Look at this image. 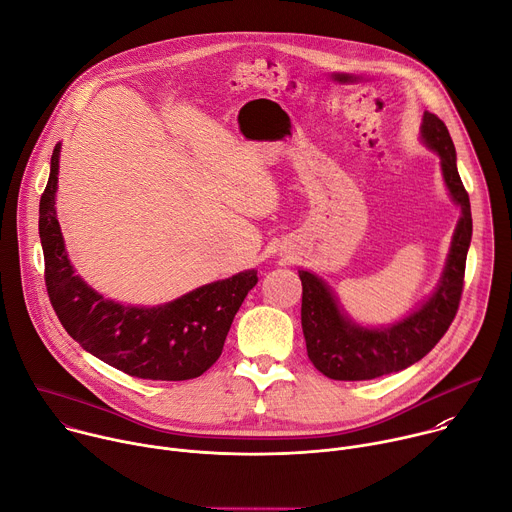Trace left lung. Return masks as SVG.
Listing matches in <instances>:
<instances>
[{
    "mask_svg": "<svg viewBox=\"0 0 512 512\" xmlns=\"http://www.w3.org/2000/svg\"><path fill=\"white\" fill-rule=\"evenodd\" d=\"M421 139L442 160V174L462 208L440 285L419 310L389 328H362L342 316L328 285L310 271L302 279V330L314 367L334 381H369L411 367L454 322L464 289L466 255L472 239L470 198L456 168V148L446 123L423 113Z\"/></svg>",
    "mask_w": 512,
    "mask_h": 512,
    "instance_id": "obj_1",
    "label": "left lung"
}]
</instances>
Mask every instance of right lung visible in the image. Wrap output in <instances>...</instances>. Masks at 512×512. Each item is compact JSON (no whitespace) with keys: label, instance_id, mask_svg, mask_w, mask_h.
Listing matches in <instances>:
<instances>
[{"label":"right lung","instance_id":"right-lung-1","mask_svg":"<svg viewBox=\"0 0 512 512\" xmlns=\"http://www.w3.org/2000/svg\"><path fill=\"white\" fill-rule=\"evenodd\" d=\"M60 143L40 198V241L50 304L87 352L137 379L188 381L208 371L223 352L233 318L257 283V271L202 285L158 308H133L105 300L75 275L56 218Z\"/></svg>","mask_w":512,"mask_h":512}]
</instances>
